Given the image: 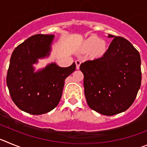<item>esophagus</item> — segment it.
<instances>
[{"instance_id": "obj_1", "label": "esophagus", "mask_w": 147, "mask_h": 147, "mask_svg": "<svg viewBox=\"0 0 147 147\" xmlns=\"http://www.w3.org/2000/svg\"><path fill=\"white\" fill-rule=\"evenodd\" d=\"M80 64H81V61H80V60H76V61H75V64H76L77 69H79V68H80Z\"/></svg>"}]
</instances>
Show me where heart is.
Instances as JSON below:
<instances>
[{
	"label": "heart",
	"instance_id": "heart-1",
	"mask_svg": "<svg viewBox=\"0 0 147 147\" xmlns=\"http://www.w3.org/2000/svg\"><path fill=\"white\" fill-rule=\"evenodd\" d=\"M87 50H93V54L95 56H102L107 51V45L105 42L101 41L96 36H92L87 39L85 43Z\"/></svg>",
	"mask_w": 147,
	"mask_h": 147
}]
</instances>
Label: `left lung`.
Instances as JSON below:
<instances>
[{"label": "left lung", "instance_id": "8db88e82", "mask_svg": "<svg viewBox=\"0 0 147 147\" xmlns=\"http://www.w3.org/2000/svg\"><path fill=\"white\" fill-rule=\"evenodd\" d=\"M113 38L102 57L82 63L84 93L88 106L106 116L127 110L134 102L141 83V57L128 40Z\"/></svg>", "mask_w": 147, "mask_h": 147}]
</instances>
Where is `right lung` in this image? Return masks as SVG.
I'll return each instance as SVG.
<instances>
[{
    "mask_svg": "<svg viewBox=\"0 0 147 147\" xmlns=\"http://www.w3.org/2000/svg\"><path fill=\"white\" fill-rule=\"evenodd\" d=\"M53 35L36 34L14 50L10 59L6 84L11 100L23 111L33 115L48 113L61 100L65 79L76 69L55 63L34 72L33 64L48 56Z\"/></svg>",
    "mask_w": 147,
    "mask_h": 147,
    "instance_id": "obj_1",
    "label": "right lung"
}]
</instances>
